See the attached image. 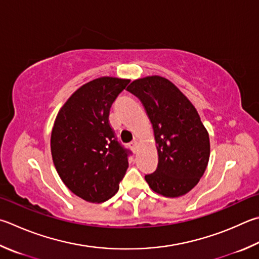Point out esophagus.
Instances as JSON below:
<instances>
[{"label": "esophagus", "instance_id": "esophagus-1", "mask_svg": "<svg viewBox=\"0 0 259 259\" xmlns=\"http://www.w3.org/2000/svg\"><path fill=\"white\" fill-rule=\"evenodd\" d=\"M129 146H130V148L134 150V152H136V150H137V148H138V143L136 142V140H135V142L130 143V145H129Z\"/></svg>", "mask_w": 259, "mask_h": 259}]
</instances>
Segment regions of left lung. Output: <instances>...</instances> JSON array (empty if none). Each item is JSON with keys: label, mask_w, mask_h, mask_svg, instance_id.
Segmentation results:
<instances>
[{"label": "left lung", "mask_w": 259, "mask_h": 259, "mask_svg": "<svg viewBox=\"0 0 259 259\" xmlns=\"http://www.w3.org/2000/svg\"><path fill=\"white\" fill-rule=\"evenodd\" d=\"M126 91L142 101L157 145V167L145 180L153 191L165 197L187 194L203 177L210 153L208 133L198 112L163 77L137 79Z\"/></svg>", "instance_id": "8db88e82"}]
</instances>
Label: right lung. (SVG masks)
Here are the masks:
<instances>
[{"label":"right lung","mask_w":259,"mask_h":259,"mask_svg":"<svg viewBox=\"0 0 259 259\" xmlns=\"http://www.w3.org/2000/svg\"><path fill=\"white\" fill-rule=\"evenodd\" d=\"M130 80L102 77L84 83L65 102L51 136L53 163L74 195L91 203L113 197L128 168L124 148L110 124V109Z\"/></svg>","instance_id":"obj_1"}]
</instances>
